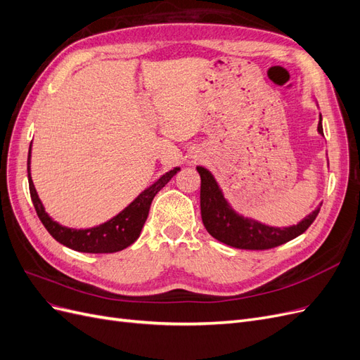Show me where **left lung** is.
Wrapping results in <instances>:
<instances>
[{"mask_svg":"<svg viewBox=\"0 0 360 360\" xmlns=\"http://www.w3.org/2000/svg\"><path fill=\"white\" fill-rule=\"evenodd\" d=\"M319 134L323 135V118H319ZM201 177V217L205 230L212 237L228 246L237 249L263 250L284 245L308 230L315 221L320 205L311 212L300 222L290 226H271L259 222L252 217H246L236 212L233 205L224 197V192L216 181L213 174L204 168L197 167Z\"/></svg>","mask_w":360,"mask_h":360,"instance_id":"1","label":"left lung"}]
</instances>
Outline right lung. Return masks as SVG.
<instances>
[{
	"mask_svg": "<svg viewBox=\"0 0 360 360\" xmlns=\"http://www.w3.org/2000/svg\"><path fill=\"white\" fill-rule=\"evenodd\" d=\"M27 171L31 200L32 204H34L39 219L58 243L85 254H112L126 249L139 237L141 230H143L147 221L151 201L156 197V193L176 176L180 168L176 167L163 174L151 186L141 192L126 209L114 216L112 219L93 228H85V230H76V228L64 226L57 221H53L45 212V207H43L34 188V183H32L31 179V144L28 150Z\"/></svg>",
	"mask_w": 360,
	"mask_h": 360,
	"instance_id": "1",
	"label": "right lung"
}]
</instances>
